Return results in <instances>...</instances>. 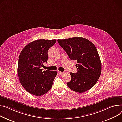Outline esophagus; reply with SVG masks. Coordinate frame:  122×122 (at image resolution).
I'll return each instance as SVG.
<instances>
[{
  "label": "esophagus",
  "mask_w": 122,
  "mask_h": 122,
  "mask_svg": "<svg viewBox=\"0 0 122 122\" xmlns=\"http://www.w3.org/2000/svg\"><path fill=\"white\" fill-rule=\"evenodd\" d=\"M58 74L60 75H62L63 74H64V72H62V71H58Z\"/></svg>",
  "instance_id": "1"
}]
</instances>
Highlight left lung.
Wrapping results in <instances>:
<instances>
[{
  "label": "left lung",
  "instance_id": "left-lung-1",
  "mask_svg": "<svg viewBox=\"0 0 122 122\" xmlns=\"http://www.w3.org/2000/svg\"><path fill=\"white\" fill-rule=\"evenodd\" d=\"M57 41L69 58L77 63V72H70L71 78L67 83L68 86L78 93L90 89L98 81L102 71L101 59L95 45L82 37L58 39Z\"/></svg>",
  "mask_w": 122,
  "mask_h": 122
}]
</instances>
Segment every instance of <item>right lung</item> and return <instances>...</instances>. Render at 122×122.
<instances>
[{
	"label": "right lung",
	"instance_id": "right-lung-1",
	"mask_svg": "<svg viewBox=\"0 0 122 122\" xmlns=\"http://www.w3.org/2000/svg\"><path fill=\"white\" fill-rule=\"evenodd\" d=\"M56 40L39 39L27 45L19 58L18 74L21 85L35 96H42L49 91L56 77V71H43L48 59V51Z\"/></svg>",
	"mask_w": 122,
	"mask_h": 122
}]
</instances>
